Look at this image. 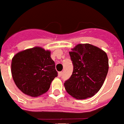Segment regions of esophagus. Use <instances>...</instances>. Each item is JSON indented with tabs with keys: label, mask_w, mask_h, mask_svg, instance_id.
Wrapping results in <instances>:
<instances>
[{
	"label": "esophagus",
	"mask_w": 124,
	"mask_h": 124,
	"mask_svg": "<svg viewBox=\"0 0 124 124\" xmlns=\"http://www.w3.org/2000/svg\"><path fill=\"white\" fill-rule=\"evenodd\" d=\"M62 74H63V72H62V71H60V72H59V73H58V76L60 77L62 76Z\"/></svg>",
	"instance_id": "34e87169"
}]
</instances>
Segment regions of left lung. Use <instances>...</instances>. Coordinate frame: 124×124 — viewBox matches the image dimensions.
Segmentation results:
<instances>
[{
  "label": "left lung",
  "mask_w": 124,
  "mask_h": 124,
  "mask_svg": "<svg viewBox=\"0 0 124 124\" xmlns=\"http://www.w3.org/2000/svg\"><path fill=\"white\" fill-rule=\"evenodd\" d=\"M71 50L69 54L73 71L64 83V88L77 100L93 97L100 91L108 73V56L100 48L89 44H79Z\"/></svg>",
  "instance_id": "1"
}]
</instances>
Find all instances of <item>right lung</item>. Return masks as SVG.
<instances>
[{"mask_svg": "<svg viewBox=\"0 0 124 124\" xmlns=\"http://www.w3.org/2000/svg\"><path fill=\"white\" fill-rule=\"evenodd\" d=\"M11 73L18 89L31 97L46 93L58 76L51 51L41 47L27 49L14 55L11 62Z\"/></svg>", "mask_w": 124, "mask_h": 124, "instance_id": "add662e5", "label": "right lung"}]
</instances>
